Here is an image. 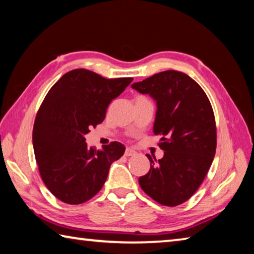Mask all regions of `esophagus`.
I'll return each mask as SVG.
<instances>
[{"instance_id":"obj_1","label":"esophagus","mask_w":254,"mask_h":254,"mask_svg":"<svg viewBox=\"0 0 254 254\" xmlns=\"http://www.w3.org/2000/svg\"><path fill=\"white\" fill-rule=\"evenodd\" d=\"M125 155H126V156H134V155H136V152L131 148H126V150H125Z\"/></svg>"}]
</instances>
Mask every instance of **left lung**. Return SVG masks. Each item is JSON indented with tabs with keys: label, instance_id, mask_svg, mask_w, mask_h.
<instances>
[{
	"label": "left lung",
	"instance_id": "1",
	"mask_svg": "<svg viewBox=\"0 0 254 254\" xmlns=\"http://www.w3.org/2000/svg\"><path fill=\"white\" fill-rule=\"evenodd\" d=\"M156 101L154 134L161 135L164 157L147 155L150 170L141 190L165 206H177L196 192L216 150L214 113L206 93L186 73L166 70L131 84Z\"/></svg>",
	"mask_w": 254,
	"mask_h": 254
}]
</instances>
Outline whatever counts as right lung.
Here are the masks:
<instances>
[{
    "label": "right lung",
    "mask_w": 254,
    "mask_h": 254,
    "mask_svg": "<svg viewBox=\"0 0 254 254\" xmlns=\"http://www.w3.org/2000/svg\"><path fill=\"white\" fill-rule=\"evenodd\" d=\"M132 78L106 79L87 69L64 73L47 93L33 126V148L48 190L66 204H81L99 192L110 165L125 153L118 141L101 150L84 135L104 122L107 107Z\"/></svg>",
    "instance_id": "obj_1"
}]
</instances>
